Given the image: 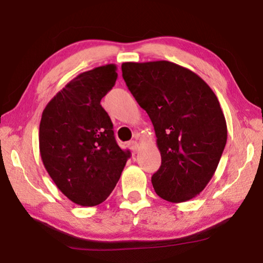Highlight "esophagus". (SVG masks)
<instances>
[{
  "label": "esophagus",
  "instance_id": "obj_1",
  "mask_svg": "<svg viewBox=\"0 0 263 263\" xmlns=\"http://www.w3.org/2000/svg\"><path fill=\"white\" fill-rule=\"evenodd\" d=\"M128 147L131 148L132 154H137V152H138V150H139V144L135 142V140H131V142H128Z\"/></svg>",
  "mask_w": 263,
  "mask_h": 263
}]
</instances>
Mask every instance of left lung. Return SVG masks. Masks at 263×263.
<instances>
[{
    "label": "left lung",
    "mask_w": 263,
    "mask_h": 263,
    "mask_svg": "<svg viewBox=\"0 0 263 263\" xmlns=\"http://www.w3.org/2000/svg\"><path fill=\"white\" fill-rule=\"evenodd\" d=\"M123 78L155 127L162 165L151 178L171 203L189 201L213 178L227 143L217 97L193 70L174 62H124Z\"/></svg>",
    "instance_id": "left-lung-1"
}]
</instances>
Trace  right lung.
<instances>
[{"label":"right lung","mask_w":263,"mask_h":263,"mask_svg":"<svg viewBox=\"0 0 263 263\" xmlns=\"http://www.w3.org/2000/svg\"><path fill=\"white\" fill-rule=\"evenodd\" d=\"M116 70L109 64L79 74L42 112V163L59 190L82 206L108 197L131 155L117 144L111 118L100 105L116 84Z\"/></svg>","instance_id":"1"}]
</instances>
